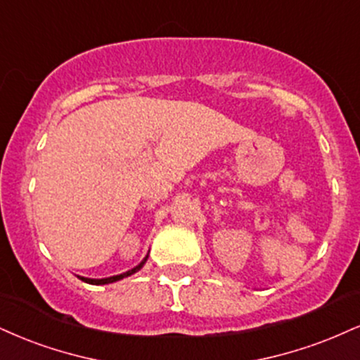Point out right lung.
Wrapping results in <instances>:
<instances>
[{"label":"right lung","instance_id":"right-lung-1","mask_svg":"<svg viewBox=\"0 0 360 360\" xmlns=\"http://www.w3.org/2000/svg\"><path fill=\"white\" fill-rule=\"evenodd\" d=\"M146 262H147V257H146L144 259H142V262L139 263L137 266H134L132 270L125 271V274H120V275L109 276V278H85V276H79V278H80L82 281H85V283H90V285H107V283H114V281H119V280L125 278V276H131V275L136 274V271H139L142 266H144Z\"/></svg>","mask_w":360,"mask_h":360}]
</instances>
